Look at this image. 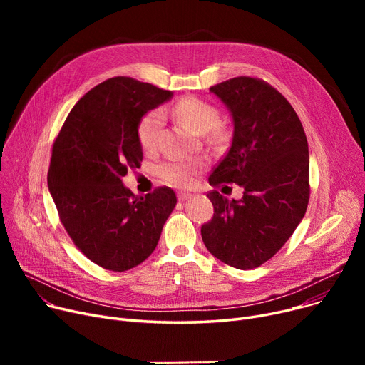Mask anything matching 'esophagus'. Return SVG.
I'll list each match as a JSON object with an SVG mask.
<instances>
[{"mask_svg":"<svg viewBox=\"0 0 365 365\" xmlns=\"http://www.w3.org/2000/svg\"><path fill=\"white\" fill-rule=\"evenodd\" d=\"M194 195L192 194H187V192H179L178 194V200L179 201H185V200H189V198H192Z\"/></svg>","mask_w":365,"mask_h":365,"instance_id":"esophagus-1","label":"esophagus"}]
</instances>
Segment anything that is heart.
Wrapping results in <instances>:
<instances>
[{
    "label": "heart",
    "mask_w": 365,
    "mask_h": 365,
    "mask_svg": "<svg viewBox=\"0 0 365 365\" xmlns=\"http://www.w3.org/2000/svg\"><path fill=\"white\" fill-rule=\"evenodd\" d=\"M173 112L176 117L186 124L190 130L197 134L215 133L219 124V110L205 101H201L194 96L180 99L175 106ZM164 124V112L155 109L148 112L140 120L138 125V139L140 146L145 150L155 149L161 128ZM201 167V161L197 160H180V161H167L160 165L158 173L163 180L170 185L176 186H189L194 182L195 173Z\"/></svg>",
    "instance_id": "b5f03b06"
}]
</instances>
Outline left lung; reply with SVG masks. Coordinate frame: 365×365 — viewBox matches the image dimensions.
Segmentation results:
<instances>
[{
    "label": "left lung",
    "instance_id": "8db88e82",
    "mask_svg": "<svg viewBox=\"0 0 365 365\" xmlns=\"http://www.w3.org/2000/svg\"><path fill=\"white\" fill-rule=\"evenodd\" d=\"M232 117V143L208 178L237 183L242 198L208 192L215 216L202 225L207 250L237 269H253L289 241L309 201V150L293 106L267 83L238 76L210 88Z\"/></svg>",
    "mask_w": 365,
    "mask_h": 365
}]
</instances>
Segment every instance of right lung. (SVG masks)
I'll list each match as a JSON object with an SVG mask.
<instances>
[{
	"label": "right lung",
	"mask_w": 365,
	"mask_h": 365,
	"mask_svg": "<svg viewBox=\"0 0 365 365\" xmlns=\"http://www.w3.org/2000/svg\"><path fill=\"white\" fill-rule=\"evenodd\" d=\"M173 98L168 90L115 76L81 98L57 134L48 190L73 244L96 264L124 272L155 250L178 198L170 187L134 197L123 185L143 160L138 125Z\"/></svg>",
	"instance_id": "right-lung-1"
}]
</instances>
